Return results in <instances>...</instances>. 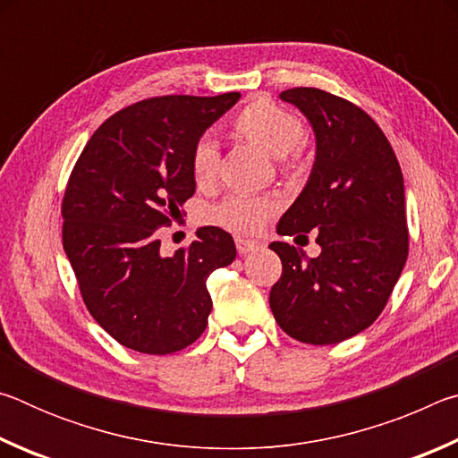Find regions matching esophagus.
Returning <instances> with one entry per match:
<instances>
[{
  "label": "esophagus",
  "mask_w": 458,
  "mask_h": 458,
  "mask_svg": "<svg viewBox=\"0 0 458 458\" xmlns=\"http://www.w3.org/2000/svg\"><path fill=\"white\" fill-rule=\"evenodd\" d=\"M259 244L254 240H246V238H236V250L238 254H248L252 250H257Z\"/></svg>",
  "instance_id": "1"
}]
</instances>
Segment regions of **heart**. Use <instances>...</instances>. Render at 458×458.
<instances>
[{"mask_svg": "<svg viewBox=\"0 0 458 458\" xmlns=\"http://www.w3.org/2000/svg\"><path fill=\"white\" fill-rule=\"evenodd\" d=\"M232 129L248 143L278 157L283 169L291 172L299 165V147L305 143L307 129L297 114L268 100H257L236 114ZM220 155L210 135L196 139L190 151V172L199 188H212L218 180ZM276 210V201L268 196L232 193L216 204L208 220L234 234H257Z\"/></svg>", "mask_w": 458, "mask_h": 458, "instance_id": "heart-1", "label": "heart"}]
</instances>
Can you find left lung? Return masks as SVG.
Here are the masks:
<instances>
[{
  "instance_id": "8db88e82",
  "label": "left lung",
  "mask_w": 458,
  "mask_h": 458,
  "mask_svg": "<svg viewBox=\"0 0 458 458\" xmlns=\"http://www.w3.org/2000/svg\"><path fill=\"white\" fill-rule=\"evenodd\" d=\"M281 98L313 125L317 155L276 232L307 238L315 230L321 254L270 244L283 275L268 301L286 335L331 345L377 319L406 265L404 177L384 131L358 105L311 87L283 90Z\"/></svg>"
}]
</instances>
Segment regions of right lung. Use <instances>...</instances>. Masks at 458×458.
<instances>
[{"label": "right lung", "mask_w": 458, "mask_h": 458, "mask_svg": "<svg viewBox=\"0 0 458 458\" xmlns=\"http://www.w3.org/2000/svg\"><path fill=\"white\" fill-rule=\"evenodd\" d=\"M238 98L167 95L121 108L92 133L68 177L64 252L89 313L129 350L167 355L206 329V281L236 259L234 240L204 226L190 246L161 257L159 234L196 191L193 143Z\"/></svg>", "instance_id": "add662e5"}]
</instances>
